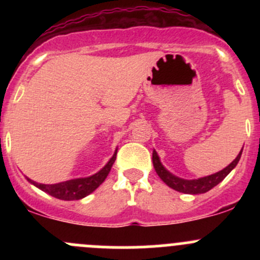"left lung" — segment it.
Returning <instances> with one entry per match:
<instances>
[{
	"mask_svg": "<svg viewBox=\"0 0 260 260\" xmlns=\"http://www.w3.org/2000/svg\"><path fill=\"white\" fill-rule=\"evenodd\" d=\"M242 152L243 149L239 152L237 158H235L229 166L222 169L221 171L216 172V174L214 175H209V176H205V177H200V179L198 180L181 179V177L175 176V175H172L171 172L167 171V170L164 167V165L161 164V161H159L158 154H157V152L154 151V149H153V153H152V161H153V167L154 170H156L157 175H158L159 179L164 181L167 186H170V187L174 188V190L179 191V192L198 195V193L208 192L209 190H211L212 187H215L217 183L221 182V181L230 174V171L237 166L240 157H242Z\"/></svg>",
	"mask_w": 260,
	"mask_h": 260,
	"instance_id": "1",
	"label": "left lung"
}]
</instances>
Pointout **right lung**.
I'll return each instance as SVG.
<instances>
[{"mask_svg": "<svg viewBox=\"0 0 260 260\" xmlns=\"http://www.w3.org/2000/svg\"><path fill=\"white\" fill-rule=\"evenodd\" d=\"M115 157H117V149H115L112 158L108 161V164L101 171L89 177L64 181V182L54 183V185H45V183L35 182V181L28 179V177H26V179H27L28 182L35 185L40 190H43L44 192L49 193V195L54 196L56 199H60V200H80V199L85 198L89 193L93 192L96 187H99L103 183V181L108 176L112 166H113Z\"/></svg>", "mask_w": 260, "mask_h": 260, "instance_id": "right-lung-1", "label": "right lung"}]
</instances>
